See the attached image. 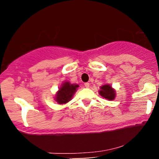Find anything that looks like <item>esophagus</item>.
<instances>
[{"label": "esophagus", "instance_id": "obj_1", "mask_svg": "<svg viewBox=\"0 0 159 159\" xmlns=\"http://www.w3.org/2000/svg\"><path fill=\"white\" fill-rule=\"evenodd\" d=\"M84 86H85V87H87V88H88V87H90V84H89L88 82H87V83L84 84Z\"/></svg>", "mask_w": 159, "mask_h": 159}]
</instances>
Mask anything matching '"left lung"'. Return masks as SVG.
Masks as SVG:
<instances>
[{
    "label": "left lung",
    "mask_w": 159,
    "mask_h": 159,
    "mask_svg": "<svg viewBox=\"0 0 159 159\" xmlns=\"http://www.w3.org/2000/svg\"><path fill=\"white\" fill-rule=\"evenodd\" d=\"M99 94L104 98L108 100H113L115 97V91L113 90L110 85L105 84L101 87V90L99 91Z\"/></svg>",
    "instance_id": "left-lung-1"
}]
</instances>
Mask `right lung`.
<instances>
[{"label":"right lung","mask_w":159,"mask_h":159,"mask_svg":"<svg viewBox=\"0 0 159 159\" xmlns=\"http://www.w3.org/2000/svg\"><path fill=\"white\" fill-rule=\"evenodd\" d=\"M78 87L77 84H71L69 82H65L60 88L56 96V101L59 104H65L70 101L76 89Z\"/></svg>","instance_id":"1"}]
</instances>
